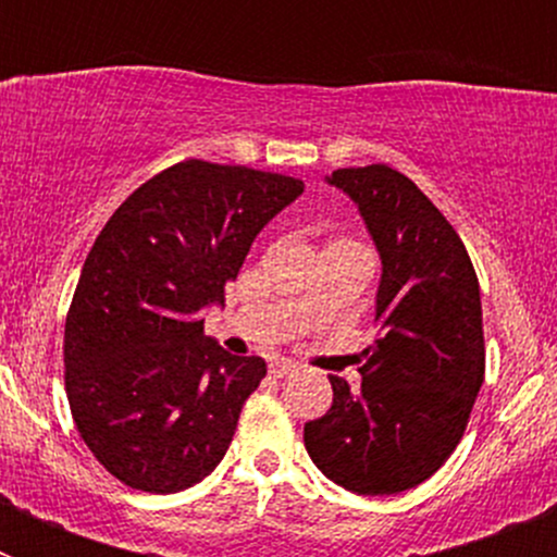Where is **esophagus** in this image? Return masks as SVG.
<instances>
[{
	"instance_id": "1",
	"label": "esophagus",
	"mask_w": 557,
	"mask_h": 557,
	"mask_svg": "<svg viewBox=\"0 0 557 557\" xmlns=\"http://www.w3.org/2000/svg\"><path fill=\"white\" fill-rule=\"evenodd\" d=\"M298 371V366H295L293 359H273V362H270V373H273V376H289V373H295Z\"/></svg>"
}]
</instances>
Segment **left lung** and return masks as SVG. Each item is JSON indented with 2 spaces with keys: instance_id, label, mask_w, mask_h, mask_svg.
I'll list each match as a JSON object with an SVG mask.
<instances>
[{
  "instance_id": "1",
  "label": "left lung",
  "mask_w": 557,
  "mask_h": 557,
  "mask_svg": "<svg viewBox=\"0 0 557 557\" xmlns=\"http://www.w3.org/2000/svg\"><path fill=\"white\" fill-rule=\"evenodd\" d=\"M382 259L379 337L362 351V385L329 376V412L304 426L309 457L366 496L430 480L460 444L485 376L480 282L449 220L387 164L334 170Z\"/></svg>"
}]
</instances>
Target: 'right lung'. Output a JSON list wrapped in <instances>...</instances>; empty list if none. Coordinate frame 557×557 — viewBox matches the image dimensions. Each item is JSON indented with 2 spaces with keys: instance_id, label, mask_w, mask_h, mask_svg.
<instances>
[{
  "instance_id": "1",
  "label": "right lung",
  "mask_w": 557,
  "mask_h": 557,
  "mask_svg": "<svg viewBox=\"0 0 557 557\" xmlns=\"http://www.w3.org/2000/svg\"><path fill=\"white\" fill-rule=\"evenodd\" d=\"M304 181L189 159L152 175L88 250L63 366L77 432L108 474L147 494L209 476L268 373L203 334L256 234Z\"/></svg>"
}]
</instances>
